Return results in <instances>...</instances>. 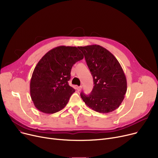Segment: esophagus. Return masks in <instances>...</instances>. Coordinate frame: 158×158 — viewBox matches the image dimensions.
Wrapping results in <instances>:
<instances>
[{"label":"esophagus","instance_id":"esophagus-1","mask_svg":"<svg viewBox=\"0 0 158 158\" xmlns=\"http://www.w3.org/2000/svg\"><path fill=\"white\" fill-rule=\"evenodd\" d=\"M82 86H77V89L78 91H81V89H82Z\"/></svg>","mask_w":158,"mask_h":158}]
</instances>
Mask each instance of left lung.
<instances>
[{"mask_svg": "<svg viewBox=\"0 0 158 158\" xmlns=\"http://www.w3.org/2000/svg\"><path fill=\"white\" fill-rule=\"evenodd\" d=\"M78 48L85 56L94 82L89 95L81 92L82 99L97 112L113 111L120 106L127 92V80L120 64L102 46L92 45Z\"/></svg>", "mask_w": 158, "mask_h": 158, "instance_id": "left-lung-1", "label": "left lung"}]
</instances>
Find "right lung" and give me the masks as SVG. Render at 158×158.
I'll list each match as a JSON object with an SVG mask.
<instances>
[{
  "instance_id": "obj_1",
  "label": "right lung",
  "mask_w": 158,
  "mask_h": 158,
  "mask_svg": "<svg viewBox=\"0 0 158 158\" xmlns=\"http://www.w3.org/2000/svg\"><path fill=\"white\" fill-rule=\"evenodd\" d=\"M78 47L59 46L37 63L30 82L31 97L36 108L47 114L61 111L75 90L68 81L73 65L83 59Z\"/></svg>"
}]
</instances>
